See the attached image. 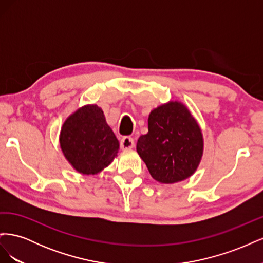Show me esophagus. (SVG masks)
I'll use <instances>...</instances> for the list:
<instances>
[{"mask_svg": "<svg viewBox=\"0 0 263 263\" xmlns=\"http://www.w3.org/2000/svg\"><path fill=\"white\" fill-rule=\"evenodd\" d=\"M134 146H135V141H134V139L132 137L125 136V137L122 138V140H121V147H122V149H125V150L132 149V148H134Z\"/></svg>", "mask_w": 263, "mask_h": 263, "instance_id": "esophagus-1", "label": "esophagus"}]
</instances>
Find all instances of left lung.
Here are the masks:
<instances>
[{"label":"left lung","mask_w":263,"mask_h":263,"mask_svg":"<svg viewBox=\"0 0 263 263\" xmlns=\"http://www.w3.org/2000/svg\"><path fill=\"white\" fill-rule=\"evenodd\" d=\"M203 135L187 107L171 101L153 109L137 153L156 181L165 184L192 176L203 156Z\"/></svg>","instance_id":"8db88e82"}]
</instances>
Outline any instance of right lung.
Masks as SVG:
<instances>
[{
  "instance_id": "obj_1",
  "label": "right lung",
  "mask_w": 263,
  "mask_h": 263,
  "mask_svg": "<svg viewBox=\"0 0 263 263\" xmlns=\"http://www.w3.org/2000/svg\"><path fill=\"white\" fill-rule=\"evenodd\" d=\"M60 147L70 164L89 176L114 160L119 142L102 108L93 104L82 106L66 119L60 132Z\"/></svg>"
}]
</instances>
